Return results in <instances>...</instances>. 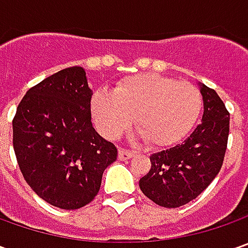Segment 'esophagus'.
Returning <instances> with one entry per match:
<instances>
[{
  "mask_svg": "<svg viewBox=\"0 0 248 248\" xmlns=\"http://www.w3.org/2000/svg\"><path fill=\"white\" fill-rule=\"evenodd\" d=\"M135 153L131 152V150H127V149H120L119 150V158L120 160H128L134 156Z\"/></svg>",
  "mask_w": 248,
  "mask_h": 248,
  "instance_id": "obj_1",
  "label": "esophagus"
}]
</instances>
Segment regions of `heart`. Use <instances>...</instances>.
I'll list each match as a JSON object with an SVG mask.
<instances>
[{"label": "heart", "mask_w": 248, "mask_h": 248, "mask_svg": "<svg viewBox=\"0 0 248 248\" xmlns=\"http://www.w3.org/2000/svg\"><path fill=\"white\" fill-rule=\"evenodd\" d=\"M202 109L203 95L195 85L158 74L132 76L113 93L98 91L92 98L93 119L106 138L120 137L135 117L137 128L155 146L184 138Z\"/></svg>", "instance_id": "heart-1"}]
</instances>
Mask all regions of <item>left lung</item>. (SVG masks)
I'll return each mask as SVG.
<instances>
[{"label": "left lung", "mask_w": 248, "mask_h": 248, "mask_svg": "<svg viewBox=\"0 0 248 248\" xmlns=\"http://www.w3.org/2000/svg\"><path fill=\"white\" fill-rule=\"evenodd\" d=\"M204 100L202 123L174 148L150 156L152 167L139 187L156 204L176 208L195 200L218 175L229 137V111L213 88L200 85Z\"/></svg>", "instance_id": "left-lung-1"}]
</instances>
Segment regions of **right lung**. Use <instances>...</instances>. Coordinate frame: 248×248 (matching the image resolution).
Returning <instances> with one entry per match:
<instances>
[{
    "label": "right lung",
    "mask_w": 248,
    "mask_h": 248,
    "mask_svg": "<svg viewBox=\"0 0 248 248\" xmlns=\"http://www.w3.org/2000/svg\"><path fill=\"white\" fill-rule=\"evenodd\" d=\"M91 98L84 69L67 67L27 91L12 121L15 155L26 182L63 210L91 203L103 171L117 160V148L92 127Z\"/></svg>",
    "instance_id": "obj_1"
}]
</instances>
